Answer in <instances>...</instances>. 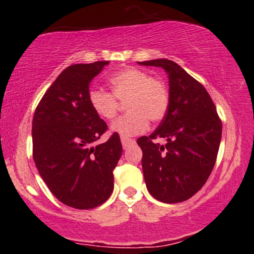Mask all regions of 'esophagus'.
<instances>
[{"label": "esophagus", "instance_id": "34e87169", "mask_svg": "<svg viewBox=\"0 0 254 254\" xmlns=\"http://www.w3.org/2000/svg\"><path fill=\"white\" fill-rule=\"evenodd\" d=\"M121 141H122V145H123L124 149H127V148H129L131 144L135 143V139L127 138V137H122Z\"/></svg>", "mask_w": 254, "mask_h": 254}]
</instances>
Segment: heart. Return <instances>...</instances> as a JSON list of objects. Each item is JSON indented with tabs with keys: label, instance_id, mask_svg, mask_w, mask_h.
Listing matches in <instances>:
<instances>
[{
	"label": "heart",
	"instance_id": "obj_1",
	"mask_svg": "<svg viewBox=\"0 0 254 254\" xmlns=\"http://www.w3.org/2000/svg\"><path fill=\"white\" fill-rule=\"evenodd\" d=\"M109 82L112 93L92 89L88 94L93 111L105 121L116 117L119 101H127V112L111 127L113 132L130 137L147 130L149 121L159 123L165 118L170 106V90L164 80L151 77L143 69L129 66L111 75Z\"/></svg>",
	"mask_w": 254,
	"mask_h": 254
}]
</instances>
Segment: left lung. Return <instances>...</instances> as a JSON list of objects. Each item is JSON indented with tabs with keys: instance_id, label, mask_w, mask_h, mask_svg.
I'll list each match as a JSON object with an SVG mask.
<instances>
[{
	"instance_id": "obj_1",
	"label": "left lung",
	"mask_w": 254,
	"mask_h": 254,
	"mask_svg": "<svg viewBox=\"0 0 254 254\" xmlns=\"http://www.w3.org/2000/svg\"><path fill=\"white\" fill-rule=\"evenodd\" d=\"M167 72L170 106L159 127L137 139L148 191L164 203H180L208 180L220 148L222 123L210 95L176 62L165 58L138 62ZM166 139L165 145L153 142Z\"/></svg>"
}]
</instances>
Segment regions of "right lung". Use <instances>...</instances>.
Wrapping results in <instances>:
<instances>
[{
  "label": "right lung",
  "mask_w": 254,
  "mask_h": 254,
  "mask_svg": "<svg viewBox=\"0 0 254 254\" xmlns=\"http://www.w3.org/2000/svg\"><path fill=\"white\" fill-rule=\"evenodd\" d=\"M109 61L72 64L58 75L32 122L33 160L54 196L75 209H93L113 191L123 148L118 133L95 144L107 125L89 104V83Z\"/></svg>",
  "instance_id": "obj_1"
}]
</instances>
